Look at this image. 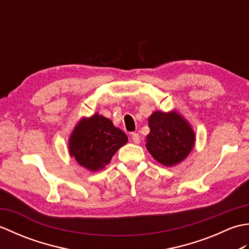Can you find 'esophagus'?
Masks as SVG:
<instances>
[{
	"label": "esophagus",
	"instance_id": "1",
	"mask_svg": "<svg viewBox=\"0 0 249 249\" xmlns=\"http://www.w3.org/2000/svg\"><path fill=\"white\" fill-rule=\"evenodd\" d=\"M131 140H133L135 144H139L140 143V136L138 134L133 133L131 134Z\"/></svg>",
	"mask_w": 249,
	"mask_h": 249
}]
</instances>
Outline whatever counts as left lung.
<instances>
[{"mask_svg":"<svg viewBox=\"0 0 249 249\" xmlns=\"http://www.w3.org/2000/svg\"><path fill=\"white\" fill-rule=\"evenodd\" d=\"M147 123L150 134L145 138L146 150L162 166H177L193 151L196 134L178 110L154 111Z\"/></svg>","mask_w":249,"mask_h":249,"instance_id":"1","label":"left lung"}]
</instances>
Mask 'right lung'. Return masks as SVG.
<instances>
[{"label":"right lung","instance_id":"right-lung-1","mask_svg":"<svg viewBox=\"0 0 249 249\" xmlns=\"http://www.w3.org/2000/svg\"><path fill=\"white\" fill-rule=\"evenodd\" d=\"M127 141L123 130L96 112L89 118L79 120L70 135L68 151L81 167L96 172L107 166Z\"/></svg>","mask_w":249,"mask_h":249}]
</instances>
